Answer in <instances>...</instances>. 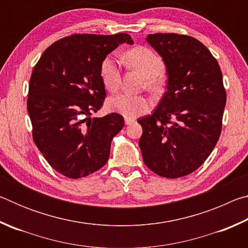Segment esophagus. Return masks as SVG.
I'll list each match as a JSON object with an SVG mask.
<instances>
[{
	"label": "esophagus",
	"mask_w": 248,
	"mask_h": 248,
	"mask_svg": "<svg viewBox=\"0 0 248 248\" xmlns=\"http://www.w3.org/2000/svg\"><path fill=\"white\" fill-rule=\"evenodd\" d=\"M134 121H136V119H134V118H127V117L124 118V124H131L134 123Z\"/></svg>",
	"instance_id": "obj_1"
}]
</instances>
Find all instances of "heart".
Returning a JSON list of instances; mask_svg holds the SVG:
<instances>
[{"mask_svg":"<svg viewBox=\"0 0 248 248\" xmlns=\"http://www.w3.org/2000/svg\"><path fill=\"white\" fill-rule=\"evenodd\" d=\"M128 63L139 70L145 77L146 87L151 91H158L162 86V73L165 70L164 61L158 54L146 47H136L125 53ZM99 77L105 89L116 92L121 84L119 62L115 57L107 56L99 65ZM152 107V102L142 95L120 93L111 96L107 100V108L112 112H118L127 118H136L144 115Z\"/></svg>","mask_w":248,"mask_h":248,"instance_id":"1","label":"heart"}]
</instances>
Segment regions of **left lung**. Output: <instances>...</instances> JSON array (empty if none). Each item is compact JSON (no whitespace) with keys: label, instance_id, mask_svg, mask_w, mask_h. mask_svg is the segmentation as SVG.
<instances>
[{"label":"left lung","instance_id":"obj_1","mask_svg":"<svg viewBox=\"0 0 248 248\" xmlns=\"http://www.w3.org/2000/svg\"><path fill=\"white\" fill-rule=\"evenodd\" d=\"M166 65L167 91L152 115L138 119L144 164L162 177L189 175L219 140L226 93L217 59L191 36L151 33Z\"/></svg>","mask_w":248,"mask_h":248}]
</instances>
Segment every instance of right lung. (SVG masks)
<instances>
[{
	"mask_svg": "<svg viewBox=\"0 0 248 248\" xmlns=\"http://www.w3.org/2000/svg\"><path fill=\"white\" fill-rule=\"evenodd\" d=\"M123 43L132 45L131 36L74 33L49 46L33 66L27 98L32 139L65 177L78 179L102 169L111 140L124 128L117 112L91 118L106 97L100 62Z\"/></svg>",
	"mask_w": 248,
	"mask_h": 248,
	"instance_id": "right-lung-1",
	"label": "right lung"
}]
</instances>
